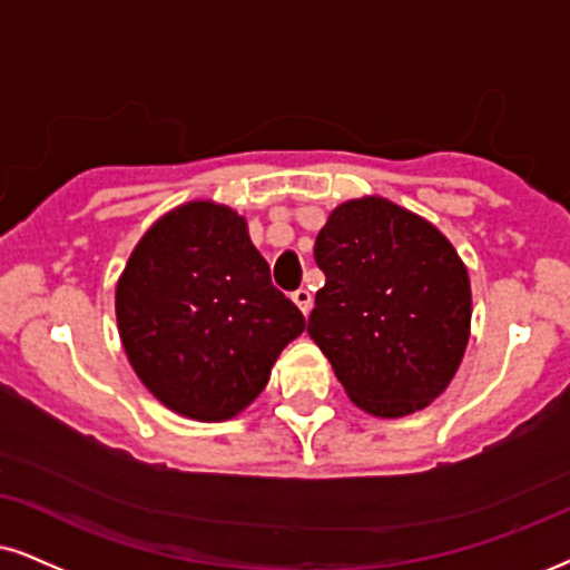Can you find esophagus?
<instances>
[{
	"label": "esophagus",
	"instance_id": "obj_1",
	"mask_svg": "<svg viewBox=\"0 0 570 570\" xmlns=\"http://www.w3.org/2000/svg\"><path fill=\"white\" fill-rule=\"evenodd\" d=\"M292 299H294V305L302 309V315H307L309 307H313V294H309L307 289H297L292 294Z\"/></svg>",
	"mask_w": 570,
	"mask_h": 570
}]
</instances>
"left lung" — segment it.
Listing matches in <instances>:
<instances>
[{
  "mask_svg": "<svg viewBox=\"0 0 570 570\" xmlns=\"http://www.w3.org/2000/svg\"><path fill=\"white\" fill-rule=\"evenodd\" d=\"M326 276L307 334L357 407L402 417L436 400L471 334V281L446 236L384 197L350 199L315 239Z\"/></svg>",
  "mask_w": 570,
  "mask_h": 570,
  "instance_id": "1",
  "label": "left lung"
}]
</instances>
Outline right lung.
Returning <instances> with one entry per match:
<instances>
[{"label":"right lung","mask_w":570,"mask_h":570,"mask_svg":"<svg viewBox=\"0 0 570 570\" xmlns=\"http://www.w3.org/2000/svg\"><path fill=\"white\" fill-rule=\"evenodd\" d=\"M115 315L141 384L194 421L242 413L305 331L247 220L215 202H186L141 236L115 289Z\"/></svg>","instance_id":"1"}]
</instances>
